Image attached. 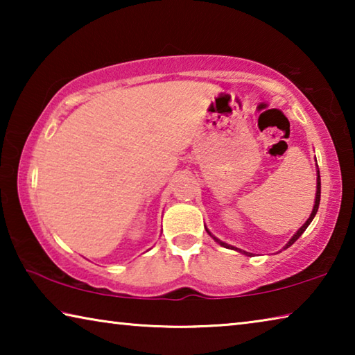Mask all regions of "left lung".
<instances>
[{"label": "left lung", "instance_id": "left-lung-1", "mask_svg": "<svg viewBox=\"0 0 355 355\" xmlns=\"http://www.w3.org/2000/svg\"><path fill=\"white\" fill-rule=\"evenodd\" d=\"M320 200H321V178H320V171H318V178H316V197H315V205H313V211H311V214H310V218L307 219V222H305V224L299 228V230L294 233V236L290 239V241L286 243V245L284 249H288L290 248L291 244H294L299 239V236L302 235V233L305 232V228H307L309 225H310V222L313 220V218H315V214H316V211H318V207H320ZM208 232V230H207ZM209 233V232H208ZM209 235H211V233H209ZM213 236V235H211ZM214 238V236H213ZM214 241H218L222 248H227V249H233V250H239V249H236V248H233V245H230V244H227V243H224V241H220V239H218V238H214ZM241 252V254H244V255H249V257H252V254H249V252H244V250H239Z\"/></svg>", "mask_w": 355, "mask_h": 355}]
</instances>
